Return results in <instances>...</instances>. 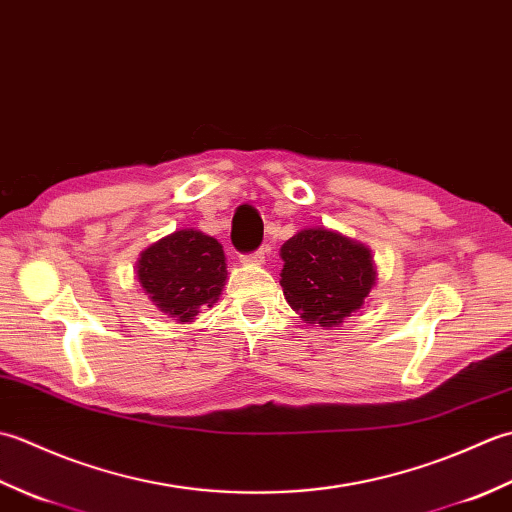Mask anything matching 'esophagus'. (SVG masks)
Segmentation results:
<instances>
[{
    "instance_id": "esophagus-1",
    "label": "esophagus",
    "mask_w": 512,
    "mask_h": 512,
    "mask_svg": "<svg viewBox=\"0 0 512 512\" xmlns=\"http://www.w3.org/2000/svg\"><path fill=\"white\" fill-rule=\"evenodd\" d=\"M266 255H268V248H257L255 253L242 255V262L244 264H264L266 262Z\"/></svg>"
}]
</instances>
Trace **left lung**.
Returning <instances> with one entry per match:
<instances>
[{
    "instance_id": "8db88e82",
    "label": "left lung",
    "mask_w": 512,
    "mask_h": 512,
    "mask_svg": "<svg viewBox=\"0 0 512 512\" xmlns=\"http://www.w3.org/2000/svg\"><path fill=\"white\" fill-rule=\"evenodd\" d=\"M281 288L286 301L310 323H343L363 306L376 284L372 253L339 233L306 228L281 246Z\"/></svg>"
}]
</instances>
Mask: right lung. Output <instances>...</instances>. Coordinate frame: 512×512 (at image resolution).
<instances>
[{
  "label": "right lung",
  "instance_id": "1",
  "mask_svg": "<svg viewBox=\"0 0 512 512\" xmlns=\"http://www.w3.org/2000/svg\"><path fill=\"white\" fill-rule=\"evenodd\" d=\"M138 279L156 306L180 323L213 306L226 281L224 250L217 239L184 228L143 250Z\"/></svg>",
  "mask_w": 512,
  "mask_h": 512
}]
</instances>
